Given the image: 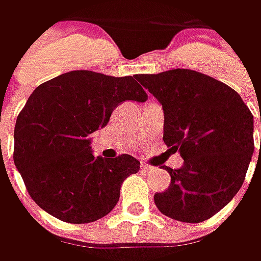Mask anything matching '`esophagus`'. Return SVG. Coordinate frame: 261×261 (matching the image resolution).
Listing matches in <instances>:
<instances>
[{
  "label": "esophagus",
  "mask_w": 261,
  "mask_h": 261,
  "mask_svg": "<svg viewBox=\"0 0 261 261\" xmlns=\"http://www.w3.org/2000/svg\"><path fill=\"white\" fill-rule=\"evenodd\" d=\"M151 168H152V167L148 166V164H145V163H142V164H141V171H142V173H148Z\"/></svg>",
  "instance_id": "esophagus-1"
}]
</instances>
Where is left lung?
<instances>
[{"mask_svg": "<svg viewBox=\"0 0 261 261\" xmlns=\"http://www.w3.org/2000/svg\"><path fill=\"white\" fill-rule=\"evenodd\" d=\"M138 81L163 106V139L185 160L177 170L164 166L171 183L154 195L156 207L181 222H203L244 183L254 152L253 115L236 90L192 69L141 74Z\"/></svg>", "mask_w": 261, "mask_h": 261, "instance_id": "8db88e82", "label": "left lung"}]
</instances>
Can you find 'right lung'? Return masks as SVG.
<instances>
[{
    "label": "right lung",
    "instance_id": "right-lung-1",
    "mask_svg": "<svg viewBox=\"0 0 261 261\" xmlns=\"http://www.w3.org/2000/svg\"><path fill=\"white\" fill-rule=\"evenodd\" d=\"M148 94L135 76L71 71L36 88L17 117L14 164L30 197L69 224L94 222L113 211L126 177L139 171L132 155L94 156L90 135L126 100Z\"/></svg>",
    "mask_w": 261,
    "mask_h": 261
}]
</instances>
